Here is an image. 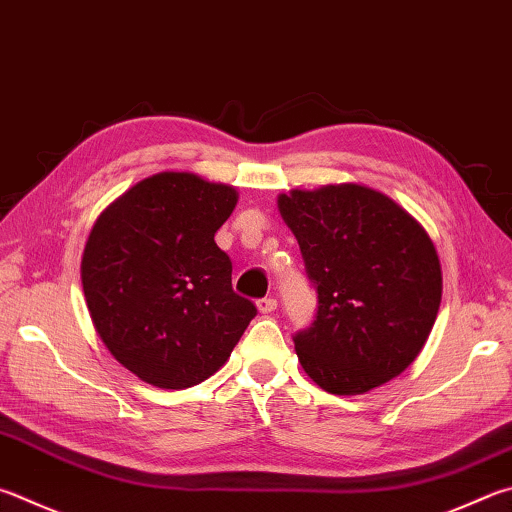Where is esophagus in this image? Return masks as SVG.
Segmentation results:
<instances>
[{
    "label": "esophagus",
    "instance_id": "esophagus-1",
    "mask_svg": "<svg viewBox=\"0 0 512 512\" xmlns=\"http://www.w3.org/2000/svg\"><path fill=\"white\" fill-rule=\"evenodd\" d=\"M257 309L259 313H273L277 309V300L275 297H262V300H257Z\"/></svg>",
    "mask_w": 512,
    "mask_h": 512
}]
</instances>
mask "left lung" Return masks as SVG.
<instances>
[{
    "label": "left lung",
    "instance_id": "left-lung-1",
    "mask_svg": "<svg viewBox=\"0 0 512 512\" xmlns=\"http://www.w3.org/2000/svg\"><path fill=\"white\" fill-rule=\"evenodd\" d=\"M277 208L318 293L309 329L293 336L302 369L324 392L365 394L421 353L439 313V255L423 226L358 183L291 190Z\"/></svg>",
    "mask_w": 512,
    "mask_h": 512
}]
</instances>
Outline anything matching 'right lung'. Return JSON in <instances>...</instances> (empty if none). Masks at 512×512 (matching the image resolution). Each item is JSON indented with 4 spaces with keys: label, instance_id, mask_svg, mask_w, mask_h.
Instances as JSON below:
<instances>
[{
    "label": "right lung",
    "instance_id": "obj_1",
    "mask_svg": "<svg viewBox=\"0 0 512 512\" xmlns=\"http://www.w3.org/2000/svg\"><path fill=\"white\" fill-rule=\"evenodd\" d=\"M235 206L232 185L161 172L91 228L80 266L89 315L111 356L145 383H203L257 315L232 291V262L215 244Z\"/></svg>",
    "mask_w": 512,
    "mask_h": 512
}]
</instances>
